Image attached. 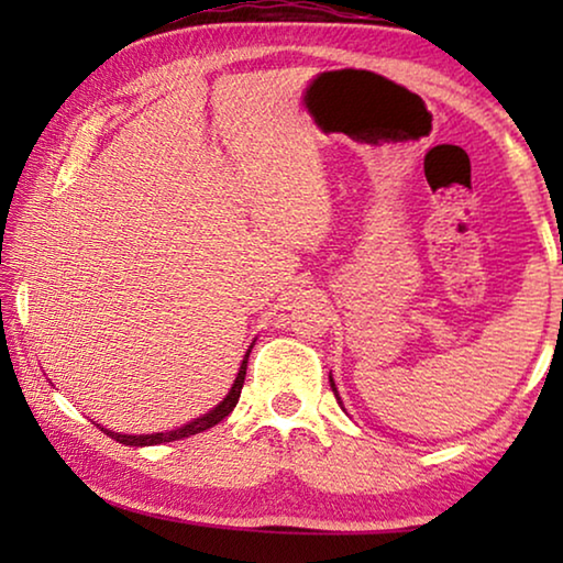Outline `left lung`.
I'll return each instance as SVG.
<instances>
[{
	"instance_id": "1",
	"label": "left lung",
	"mask_w": 563,
	"mask_h": 563,
	"mask_svg": "<svg viewBox=\"0 0 563 563\" xmlns=\"http://www.w3.org/2000/svg\"><path fill=\"white\" fill-rule=\"evenodd\" d=\"M330 387H333V391H335V397H338V389H335V384H333V379H330ZM338 405H341V399H338Z\"/></svg>"
}]
</instances>
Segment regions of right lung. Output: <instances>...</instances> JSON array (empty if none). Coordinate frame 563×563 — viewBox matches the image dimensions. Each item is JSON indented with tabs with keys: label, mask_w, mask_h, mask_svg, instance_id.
I'll return each mask as SVG.
<instances>
[{
	"label": "right lung",
	"mask_w": 563,
	"mask_h": 563,
	"mask_svg": "<svg viewBox=\"0 0 563 563\" xmlns=\"http://www.w3.org/2000/svg\"><path fill=\"white\" fill-rule=\"evenodd\" d=\"M249 353H245V358H243V364H241V372H238L235 384H233V389L228 391V397L222 399V402L214 407V410L202 415V418L191 420L189 426L168 430V433H153V435H120V433H112V430H104V433L110 435V438H114V441H118V443H125V445H156V443L181 441V438L197 435V433H202V430H207V428L218 426L220 420H225L228 415L233 412V407L238 405V397H241V389H243V382H245V366H249Z\"/></svg>",
	"instance_id": "1"
}]
</instances>
